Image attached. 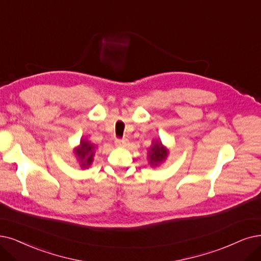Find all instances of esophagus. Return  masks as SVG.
<instances>
[{
	"mask_svg": "<svg viewBox=\"0 0 261 261\" xmlns=\"http://www.w3.org/2000/svg\"><path fill=\"white\" fill-rule=\"evenodd\" d=\"M116 145H117V147H125V145H126V140L117 139L116 140Z\"/></svg>",
	"mask_w": 261,
	"mask_h": 261,
	"instance_id": "34e87169",
	"label": "esophagus"
}]
</instances>
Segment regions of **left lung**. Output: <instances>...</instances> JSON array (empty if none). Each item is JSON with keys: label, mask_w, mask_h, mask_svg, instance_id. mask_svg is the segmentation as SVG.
<instances>
[{"label": "left lung", "mask_w": 261, "mask_h": 261, "mask_svg": "<svg viewBox=\"0 0 261 261\" xmlns=\"http://www.w3.org/2000/svg\"><path fill=\"white\" fill-rule=\"evenodd\" d=\"M169 150L162 143L161 139H153L152 145L148 151V161L152 168L160 167L168 158Z\"/></svg>", "instance_id": "obj_1"}]
</instances>
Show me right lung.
I'll return each instance as SVG.
<instances>
[{"label":"right lung","mask_w":261,"mask_h":261,"mask_svg":"<svg viewBox=\"0 0 261 261\" xmlns=\"http://www.w3.org/2000/svg\"><path fill=\"white\" fill-rule=\"evenodd\" d=\"M97 149V145L92 143L86 138H82L80 140V144L74 149V154L76 159L81 167V169H87L91 166L94 160L95 151Z\"/></svg>","instance_id":"1"}]
</instances>
